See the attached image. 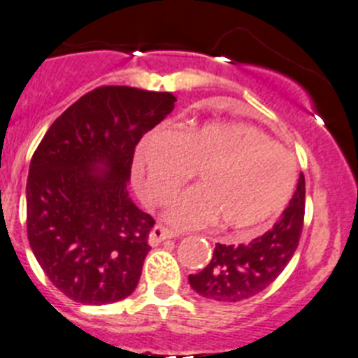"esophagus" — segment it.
Segmentation results:
<instances>
[{"label":"esophagus","mask_w":358,"mask_h":358,"mask_svg":"<svg viewBox=\"0 0 358 358\" xmlns=\"http://www.w3.org/2000/svg\"><path fill=\"white\" fill-rule=\"evenodd\" d=\"M173 236H175V233H173L171 229H168L166 226H162V224H155L152 228V231H150L148 242H150V245L155 247V245H159L160 242H164V240L173 238Z\"/></svg>","instance_id":"34e87169"}]
</instances>
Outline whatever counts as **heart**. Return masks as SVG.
I'll return each mask as SVG.
<instances>
[{
  "label": "heart",
  "mask_w": 358,
  "mask_h": 358,
  "mask_svg": "<svg viewBox=\"0 0 358 358\" xmlns=\"http://www.w3.org/2000/svg\"><path fill=\"white\" fill-rule=\"evenodd\" d=\"M194 171L199 185L173 201L169 222L192 229L219 220L222 229H249L285 208L296 160L245 123H198L178 134L153 129L136 148L134 176L150 205L169 201Z\"/></svg>",
  "instance_id": "heart-1"
}]
</instances>
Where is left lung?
<instances>
[{
  "instance_id": "obj_1",
  "label": "left lung",
  "mask_w": 358,
  "mask_h": 358,
  "mask_svg": "<svg viewBox=\"0 0 358 358\" xmlns=\"http://www.w3.org/2000/svg\"><path fill=\"white\" fill-rule=\"evenodd\" d=\"M306 212V178L300 175L288 208L275 224L249 243H217L208 265L189 275L196 293L217 302H240L268 288L299 247Z\"/></svg>"
}]
</instances>
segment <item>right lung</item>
<instances>
[{"label":"right lung","instance_id":"right-lung-1","mask_svg":"<svg viewBox=\"0 0 358 358\" xmlns=\"http://www.w3.org/2000/svg\"><path fill=\"white\" fill-rule=\"evenodd\" d=\"M175 95L100 86L55 120L29 164L26 226L36 262L69 299L102 306L136 289L155 220L127 192L134 152Z\"/></svg>","mask_w":358,"mask_h":358}]
</instances>
